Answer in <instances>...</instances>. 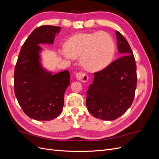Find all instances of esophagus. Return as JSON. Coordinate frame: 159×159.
Segmentation results:
<instances>
[{
	"instance_id": "34e87169",
	"label": "esophagus",
	"mask_w": 159,
	"mask_h": 159,
	"mask_svg": "<svg viewBox=\"0 0 159 159\" xmlns=\"http://www.w3.org/2000/svg\"><path fill=\"white\" fill-rule=\"evenodd\" d=\"M75 77L77 80L81 81V82H87L88 80H89V76L87 74L84 73L83 71H79L76 74Z\"/></svg>"
}]
</instances>
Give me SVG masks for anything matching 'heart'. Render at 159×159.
I'll list each match as a JSON object with an SVG mask.
<instances>
[{
    "mask_svg": "<svg viewBox=\"0 0 159 159\" xmlns=\"http://www.w3.org/2000/svg\"><path fill=\"white\" fill-rule=\"evenodd\" d=\"M67 54L71 57L81 56L85 69L98 71L111 62L115 54L112 37L105 32L81 33L71 37L66 45Z\"/></svg>",
    "mask_w": 159,
    "mask_h": 159,
    "instance_id": "obj_1",
    "label": "heart"
}]
</instances>
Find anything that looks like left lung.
I'll use <instances>...</instances> for the list:
<instances>
[{
    "label": "left lung",
    "instance_id": "obj_1",
    "mask_svg": "<svg viewBox=\"0 0 159 159\" xmlns=\"http://www.w3.org/2000/svg\"><path fill=\"white\" fill-rule=\"evenodd\" d=\"M115 33L118 51L123 56L95 72L86 98L88 111L95 118L107 121L117 119L131 107L137 82L136 62L131 47L121 33Z\"/></svg>",
    "mask_w": 159,
    "mask_h": 159
}]
</instances>
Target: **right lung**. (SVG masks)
I'll list each match as a JSON object with an SVG mask.
<instances>
[{"label":"right lung","instance_id":"right-lung-1","mask_svg":"<svg viewBox=\"0 0 159 159\" xmlns=\"http://www.w3.org/2000/svg\"><path fill=\"white\" fill-rule=\"evenodd\" d=\"M61 27L44 25L33 30L24 43L14 68V93L23 111L37 121H50L59 116L70 85L68 70L52 75L39 61V44H53Z\"/></svg>","mask_w":159,"mask_h":159}]
</instances>
